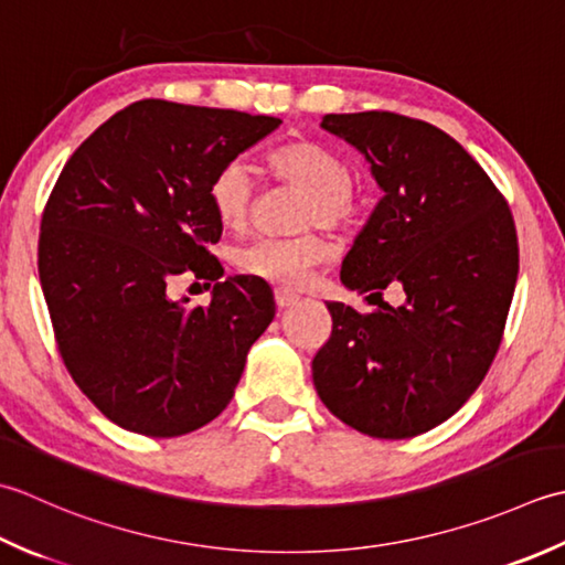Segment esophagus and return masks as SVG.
<instances>
[{
    "instance_id": "esophagus-1",
    "label": "esophagus",
    "mask_w": 565,
    "mask_h": 565,
    "mask_svg": "<svg viewBox=\"0 0 565 565\" xmlns=\"http://www.w3.org/2000/svg\"><path fill=\"white\" fill-rule=\"evenodd\" d=\"M297 299H299V297H297L295 292H287V290H275V305H278L280 309H285V307L295 305Z\"/></svg>"
}]
</instances>
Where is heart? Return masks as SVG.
I'll list each match as a JSON object with an SVG mask.
<instances>
[{"label": "heart", "instance_id": "heart-1", "mask_svg": "<svg viewBox=\"0 0 565 565\" xmlns=\"http://www.w3.org/2000/svg\"><path fill=\"white\" fill-rule=\"evenodd\" d=\"M263 166L275 180L305 190L297 214L299 226L319 224L333 232H347L363 216L365 200L351 178L349 163L315 138H290L273 146L263 156ZM206 200L218 224L228 228L244 226L253 202L248 168L241 160L224 163L206 185ZM329 244L317 232L263 236L234 250V268L260 282L297 290L329 258Z\"/></svg>", "mask_w": 565, "mask_h": 565}]
</instances>
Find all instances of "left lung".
I'll list each match as a JSON object with an SVG mask.
<instances>
[{"label": "left lung", "mask_w": 565, "mask_h": 565, "mask_svg": "<svg viewBox=\"0 0 565 565\" xmlns=\"http://www.w3.org/2000/svg\"><path fill=\"white\" fill-rule=\"evenodd\" d=\"M367 158L383 200L341 263L375 312L327 302L331 337L312 361L333 417L375 439H409L466 405L498 355L520 244L508 200L436 126L395 111L327 114ZM387 286L406 305L382 302Z\"/></svg>", "instance_id": "left-lung-1"}]
</instances>
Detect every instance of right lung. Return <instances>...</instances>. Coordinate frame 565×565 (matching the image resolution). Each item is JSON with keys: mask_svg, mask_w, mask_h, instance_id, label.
<instances>
[{"mask_svg": "<svg viewBox=\"0 0 565 565\" xmlns=\"http://www.w3.org/2000/svg\"><path fill=\"white\" fill-rule=\"evenodd\" d=\"M280 124L141 99L102 124L57 175L41 216L43 297L67 373L121 429L170 439L232 402L275 297L248 275L218 280L210 246L222 224L206 185ZM185 271L215 282L210 306L167 297Z\"/></svg>", "mask_w": 565, "mask_h": 565, "instance_id": "right-lung-1", "label": "right lung"}]
</instances>
